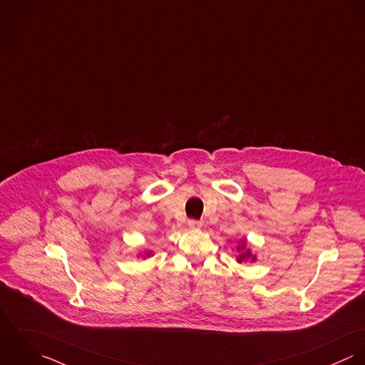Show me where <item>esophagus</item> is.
<instances>
[{"mask_svg":"<svg viewBox=\"0 0 365 365\" xmlns=\"http://www.w3.org/2000/svg\"><path fill=\"white\" fill-rule=\"evenodd\" d=\"M189 227H190L192 230H199V228H202V222L197 221V220H190V221H189Z\"/></svg>","mask_w":365,"mask_h":365,"instance_id":"34e87169","label":"esophagus"}]
</instances>
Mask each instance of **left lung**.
<instances>
[{"mask_svg": "<svg viewBox=\"0 0 365 365\" xmlns=\"http://www.w3.org/2000/svg\"><path fill=\"white\" fill-rule=\"evenodd\" d=\"M237 250L240 252V255L237 256L238 263H242L245 260H250V262H255V260H256V256L252 255V252H250L249 249H246V242H245V241L237 247Z\"/></svg>", "mask_w": 365, "mask_h": 365, "instance_id": "obj_1", "label": "left lung"}]
</instances>
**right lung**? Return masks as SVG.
<instances>
[{
  "mask_svg": "<svg viewBox=\"0 0 365 365\" xmlns=\"http://www.w3.org/2000/svg\"><path fill=\"white\" fill-rule=\"evenodd\" d=\"M151 255H153L151 252H147V253H145V256H151ZM145 256H143V257H145Z\"/></svg>",
  "mask_w": 365,
  "mask_h": 365,
  "instance_id": "add662e5",
  "label": "right lung"
}]
</instances>
